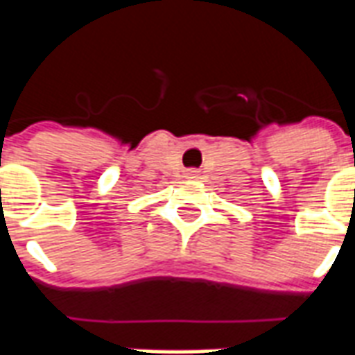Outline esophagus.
Returning <instances> with one entry per match:
<instances>
[{"label": "esophagus", "instance_id": "1", "mask_svg": "<svg viewBox=\"0 0 355 355\" xmlns=\"http://www.w3.org/2000/svg\"><path fill=\"white\" fill-rule=\"evenodd\" d=\"M188 175H190V177H196V171H190V173H188Z\"/></svg>", "mask_w": 355, "mask_h": 355}]
</instances>
